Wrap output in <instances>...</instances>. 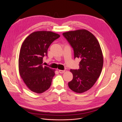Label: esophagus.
I'll return each mask as SVG.
<instances>
[{"label": "esophagus", "mask_w": 122, "mask_h": 122, "mask_svg": "<svg viewBox=\"0 0 122 122\" xmlns=\"http://www.w3.org/2000/svg\"><path fill=\"white\" fill-rule=\"evenodd\" d=\"M65 72V70H59V72L60 74L64 73Z\"/></svg>", "instance_id": "esophagus-1"}]
</instances>
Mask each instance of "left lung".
I'll return each mask as SVG.
<instances>
[{"instance_id":"left-lung-1","label":"left lung","mask_w":122,"mask_h":122,"mask_svg":"<svg viewBox=\"0 0 122 122\" xmlns=\"http://www.w3.org/2000/svg\"><path fill=\"white\" fill-rule=\"evenodd\" d=\"M74 49V58L81 60L78 70H71L73 80L68 86L73 92L81 93L91 88L101 74L103 56L95 36L85 29L63 33Z\"/></svg>"}]
</instances>
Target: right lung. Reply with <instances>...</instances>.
<instances>
[{"mask_svg":"<svg viewBox=\"0 0 122 122\" xmlns=\"http://www.w3.org/2000/svg\"><path fill=\"white\" fill-rule=\"evenodd\" d=\"M60 37L52 31H35L23 42L19 57V72L30 91L41 93L50 87L55 70L43 66V58L47 56L51 43Z\"/></svg>","mask_w":122,"mask_h":122,"instance_id":"right-lung-1","label":"right lung"}]
</instances>
